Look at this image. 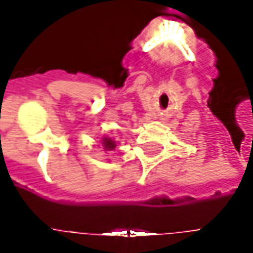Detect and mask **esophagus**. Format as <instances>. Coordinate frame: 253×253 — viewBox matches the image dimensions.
<instances>
[{
  "label": "esophagus",
  "instance_id": "34e87169",
  "mask_svg": "<svg viewBox=\"0 0 253 253\" xmlns=\"http://www.w3.org/2000/svg\"><path fill=\"white\" fill-rule=\"evenodd\" d=\"M160 120H164V117H160Z\"/></svg>",
  "mask_w": 253,
  "mask_h": 253
}]
</instances>
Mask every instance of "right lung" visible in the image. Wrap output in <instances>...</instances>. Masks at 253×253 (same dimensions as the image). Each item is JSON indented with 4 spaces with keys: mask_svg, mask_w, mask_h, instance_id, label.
<instances>
[{
    "mask_svg": "<svg viewBox=\"0 0 253 253\" xmlns=\"http://www.w3.org/2000/svg\"><path fill=\"white\" fill-rule=\"evenodd\" d=\"M102 146L107 149V151H111L117 146V142L111 137H102Z\"/></svg>",
    "mask_w": 253,
    "mask_h": 253,
    "instance_id": "obj_1",
    "label": "right lung"
}]
</instances>
